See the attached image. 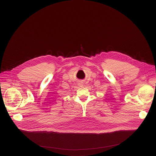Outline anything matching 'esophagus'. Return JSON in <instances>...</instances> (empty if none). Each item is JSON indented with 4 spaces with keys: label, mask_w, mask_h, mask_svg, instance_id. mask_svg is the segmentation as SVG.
<instances>
[{
    "label": "esophagus",
    "mask_w": 156,
    "mask_h": 156,
    "mask_svg": "<svg viewBox=\"0 0 156 156\" xmlns=\"http://www.w3.org/2000/svg\"><path fill=\"white\" fill-rule=\"evenodd\" d=\"M80 86H83V84H82V83H81V84H80Z\"/></svg>",
    "instance_id": "1"
}]
</instances>
